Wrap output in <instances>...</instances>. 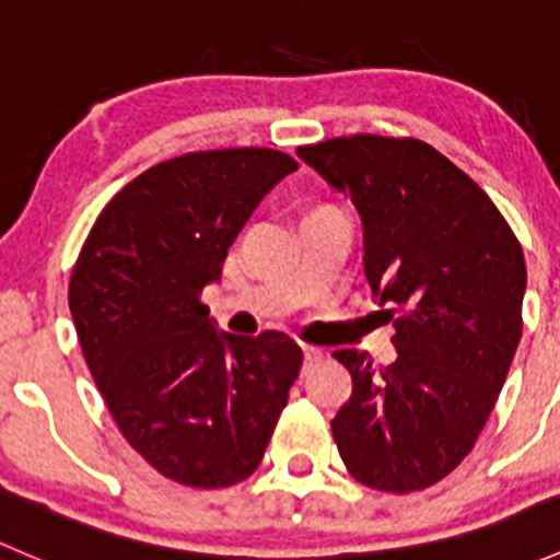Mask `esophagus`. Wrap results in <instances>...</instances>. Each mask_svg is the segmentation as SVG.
Segmentation results:
<instances>
[{
  "instance_id": "1",
  "label": "esophagus",
  "mask_w": 560,
  "mask_h": 560,
  "mask_svg": "<svg viewBox=\"0 0 560 560\" xmlns=\"http://www.w3.org/2000/svg\"><path fill=\"white\" fill-rule=\"evenodd\" d=\"M301 349H303V358H306V363H316V360L322 358V349L312 347V343H301Z\"/></svg>"
}]
</instances>
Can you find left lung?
I'll return each mask as SVG.
<instances>
[{"label": "left lung", "instance_id": "8db88e82", "mask_svg": "<svg viewBox=\"0 0 560 560\" xmlns=\"http://www.w3.org/2000/svg\"><path fill=\"white\" fill-rule=\"evenodd\" d=\"M365 228V279L398 358H332L352 395L330 422L347 471L382 493L442 482L474 450L523 332L525 259L482 186L417 138L349 135L301 145Z\"/></svg>", "mask_w": 560, "mask_h": 560}]
</instances>
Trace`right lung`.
Listing matches in <instances>:
<instances>
[{"instance_id": "1", "label": "right lung", "mask_w": 560, "mask_h": 560, "mask_svg": "<svg viewBox=\"0 0 560 560\" xmlns=\"http://www.w3.org/2000/svg\"><path fill=\"white\" fill-rule=\"evenodd\" d=\"M292 171L290 154L257 145L160 162L113 195L72 265V322L113 422L186 488L252 477L301 371L290 336H224L202 303L254 208Z\"/></svg>"}]
</instances>
